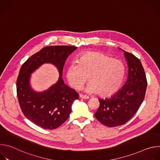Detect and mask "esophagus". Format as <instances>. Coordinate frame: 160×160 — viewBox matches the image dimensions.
<instances>
[{"instance_id":"obj_1","label":"esophagus","mask_w":160,"mask_h":160,"mask_svg":"<svg viewBox=\"0 0 160 160\" xmlns=\"http://www.w3.org/2000/svg\"><path fill=\"white\" fill-rule=\"evenodd\" d=\"M80 98L82 99H88L89 97L87 95H83V94H80Z\"/></svg>"}]
</instances>
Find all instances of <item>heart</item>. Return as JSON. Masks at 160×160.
<instances>
[{
  "label": "heart",
  "mask_w": 160,
  "mask_h": 160,
  "mask_svg": "<svg viewBox=\"0 0 160 160\" xmlns=\"http://www.w3.org/2000/svg\"><path fill=\"white\" fill-rule=\"evenodd\" d=\"M125 77V66L119 59L100 52H87L82 54L77 62L68 66L66 77L69 83L80 89L88 80L85 88L88 93H98L102 97L115 94L122 87Z\"/></svg>",
  "instance_id": "1"
}]
</instances>
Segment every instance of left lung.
I'll list each match as a JSON object with an SVG mask.
<instances>
[{
    "mask_svg": "<svg viewBox=\"0 0 160 160\" xmlns=\"http://www.w3.org/2000/svg\"><path fill=\"white\" fill-rule=\"evenodd\" d=\"M128 64L127 80L123 87L109 98L99 99L100 104L94 114L103 125L113 127L129 121L143 102L147 79L141 61L133 54L124 51Z\"/></svg>",
    "mask_w": 160,
    "mask_h": 160,
    "instance_id": "obj_1",
    "label": "left lung"
}]
</instances>
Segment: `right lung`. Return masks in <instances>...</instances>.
Returning a JSON list of instances; mask_svg holds the SVG:
<instances>
[{"mask_svg": "<svg viewBox=\"0 0 160 160\" xmlns=\"http://www.w3.org/2000/svg\"><path fill=\"white\" fill-rule=\"evenodd\" d=\"M77 48L66 45L48 46L32 55L22 64L16 80L17 96L23 115L45 129H55L68 118L73 102L79 97L76 91L64 84L61 77L66 59ZM50 62L59 70L58 82L43 93L29 87L31 73L42 63Z\"/></svg>", "mask_w": 160, "mask_h": 160, "instance_id": "add662e5", "label": "right lung"}]
</instances>
